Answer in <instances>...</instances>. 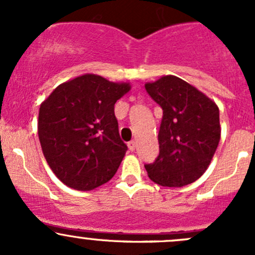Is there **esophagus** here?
Listing matches in <instances>:
<instances>
[{
    "label": "esophagus",
    "mask_w": 255,
    "mask_h": 255,
    "mask_svg": "<svg viewBox=\"0 0 255 255\" xmlns=\"http://www.w3.org/2000/svg\"><path fill=\"white\" fill-rule=\"evenodd\" d=\"M128 148H129V150H134L135 149V145H137V144H135V140H130V142H128Z\"/></svg>",
    "instance_id": "esophagus-1"
}]
</instances>
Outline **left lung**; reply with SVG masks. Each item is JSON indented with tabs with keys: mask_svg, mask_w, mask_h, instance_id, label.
<instances>
[{
	"mask_svg": "<svg viewBox=\"0 0 255 255\" xmlns=\"http://www.w3.org/2000/svg\"><path fill=\"white\" fill-rule=\"evenodd\" d=\"M145 90L163 110L159 155L154 163L144 165L149 179L168 187L196 181L207 170L220 143L217 105L174 75L146 82Z\"/></svg>",
	"mask_w": 255,
	"mask_h": 255,
	"instance_id": "obj_1",
	"label": "left lung"
}]
</instances>
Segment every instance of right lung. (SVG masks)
<instances>
[{"label": "right lung", "mask_w": 255, "mask_h": 255, "mask_svg": "<svg viewBox=\"0 0 255 255\" xmlns=\"http://www.w3.org/2000/svg\"><path fill=\"white\" fill-rule=\"evenodd\" d=\"M129 90L127 82L85 74L59 85L40 105L43 154L69 187L90 191L116 174L127 145L118 133L115 104Z\"/></svg>", "instance_id": "add662e5"}]
</instances>
